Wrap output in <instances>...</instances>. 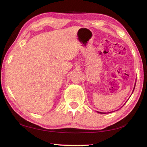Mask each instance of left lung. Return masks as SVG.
I'll return each mask as SVG.
<instances>
[{
	"label": "left lung",
	"instance_id": "8db88e82",
	"mask_svg": "<svg viewBox=\"0 0 147 147\" xmlns=\"http://www.w3.org/2000/svg\"><path fill=\"white\" fill-rule=\"evenodd\" d=\"M135 86H136V85H135ZM135 86H134V89H133V91H134V89H135ZM98 113H100V112H98Z\"/></svg>",
	"mask_w": 147,
	"mask_h": 147
}]
</instances>
